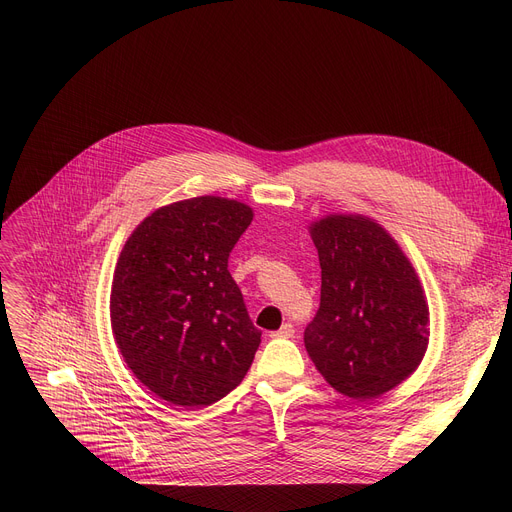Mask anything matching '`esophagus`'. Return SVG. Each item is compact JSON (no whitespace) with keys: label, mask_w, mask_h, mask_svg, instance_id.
<instances>
[{"label":"esophagus","mask_w":512,"mask_h":512,"mask_svg":"<svg viewBox=\"0 0 512 512\" xmlns=\"http://www.w3.org/2000/svg\"><path fill=\"white\" fill-rule=\"evenodd\" d=\"M294 336V326L292 324H284L278 332H272V338H292Z\"/></svg>","instance_id":"1"}]
</instances>
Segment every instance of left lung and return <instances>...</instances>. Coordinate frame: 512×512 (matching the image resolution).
Returning a JSON list of instances; mask_svg holds the SVG:
<instances>
[{
  "label": "left lung",
  "mask_w": 512,
  "mask_h": 512,
  "mask_svg": "<svg viewBox=\"0 0 512 512\" xmlns=\"http://www.w3.org/2000/svg\"><path fill=\"white\" fill-rule=\"evenodd\" d=\"M309 230L321 299L305 328L307 353L340 394L378 398L405 382L427 351L421 282L396 240L365 215H326Z\"/></svg>",
  "instance_id": "left-lung-1"
}]
</instances>
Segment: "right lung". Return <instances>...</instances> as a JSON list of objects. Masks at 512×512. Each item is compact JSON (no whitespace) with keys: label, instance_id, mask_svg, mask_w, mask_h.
Here are the masks:
<instances>
[{"label":"right lung","instance_id":"add662e5","mask_svg":"<svg viewBox=\"0 0 512 512\" xmlns=\"http://www.w3.org/2000/svg\"><path fill=\"white\" fill-rule=\"evenodd\" d=\"M253 209L195 197L155 209L120 253L110 297L126 365L180 409L209 407L245 378L261 332L228 272Z\"/></svg>","mask_w":512,"mask_h":512}]
</instances>
